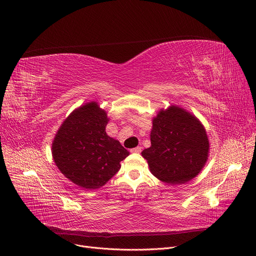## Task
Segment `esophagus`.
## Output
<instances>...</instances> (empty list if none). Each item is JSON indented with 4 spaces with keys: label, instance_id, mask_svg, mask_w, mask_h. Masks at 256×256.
<instances>
[{
    "label": "esophagus",
    "instance_id": "1",
    "mask_svg": "<svg viewBox=\"0 0 256 256\" xmlns=\"http://www.w3.org/2000/svg\"><path fill=\"white\" fill-rule=\"evenodd\" d=\"M141 150H142L141 147H134V148L130 149V152H132V153H140Z\"/></svg>",
    "mask_w": 256,
    "mask_h": 256
}]
</instances>
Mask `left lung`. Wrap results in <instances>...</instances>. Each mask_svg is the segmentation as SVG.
<instances>
[{
  "label": "left lung",
  "mask_w": 256,
  "mask_h": 256,
  "mask_svg": "<svg viewBox=\"0 0 256 256\" xmlns=\"http://www.w3.org/2000/svg\"><path fill=\"white\" fill-rule=\"evenodd\" d=\"M151 146L142 151L150 172L168 184H183L194 178L208 160L209 140L198 119L172 106L152 120Z\"/></svg>",
  "instance_id": "8db88e82"
}]
</instances>
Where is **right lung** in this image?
<instances>
[{
	"label": "right lung",
	"instance_id": "right-lung-1",
	"mask_svg": "<svg viewBox=\"0 0 256 256\" xmlns=\"http://www.w3.org/2000/svg\"><path fill=\"white\" fill-rule=\"evenodd\" d=\"M109 122L96 102L74 110L60 126L52 143L60 171L82 188L105 185L120 168L130 152L106 134Z\"/></svg>",
	"mask_w": 256,
	"mask_h": 256
}]
</instances>
